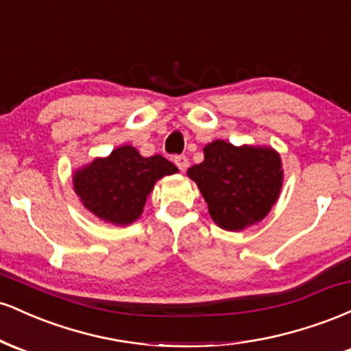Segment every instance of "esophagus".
I'll use <instances>...</instances> for the list:
<instances>
[{
    "label": "esophagus",
    "instance_id": "esophagus-1",
    "mask_svg": "<svg viewBox=\"0 0 351 351\" xmlns=\"http://www.w3.org/2000/svg\"><path fill=\"white\" fill-rule=\"evenodd\" d=\"M175 163H176V167H178L181 171H184V170H186V168H188V158H186V156H184V155L176 156Z\"/></svg>",
    "mask_w": 351,
    "mask_h": 351
}]
</instances>
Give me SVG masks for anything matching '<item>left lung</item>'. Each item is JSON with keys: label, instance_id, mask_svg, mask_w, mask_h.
I'll return each instance as SVG.
<instances>
[{"label": "left lung", "instance_id": "1", "mask_svg": "<svg viewBox=\"0 0 351 351\" xmlns=\"http://www.w3.org/2000/svg\"><path fill=\"white\" fill-rule=\"evenodd\" d=\"M203 153V162L186 173L198 184L211 219L234 232L263 221L279 199L284 183L279 152L215 140Z\"/></svg>", "mask_w": 351, "mask_h": 351}]
</instances>
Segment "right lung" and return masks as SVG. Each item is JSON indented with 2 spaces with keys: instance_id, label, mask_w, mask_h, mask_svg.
I'll return each instance as SVG.
<instances>
[{
  "instance_id": "1",
  "label": "right lung",
  "mask_w": 351,
  "mask_h": 351,
  "mask_svg": "<svg viewBox=\"0 0 351 351\" xmlns=\"http://www.w3.org/2000/svg\"><path fill=\"white\" fill-rule=\"evenodd\" d=\"M175 173L178 168L162 155L147 158L132 145H122L77 168L72 183L87 211L106 223L128 226L142 216L156 181Z\"/></svg>"
}]
</instances>
